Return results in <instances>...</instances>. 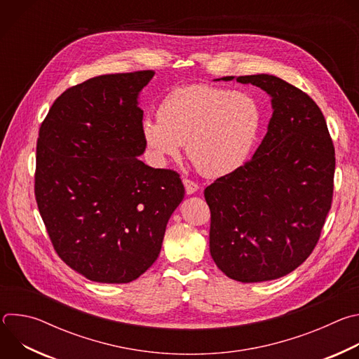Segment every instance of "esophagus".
<instances>
[{"mask_svg": "<svg viewBox=\"0 0 359 359\" xmlns=\"http://www.w3.org/2000/svg\"><path fill=\"white\" fill-rule=\"evenodd\" d=\"M183 184H184V189H186L187 194H193L198 190V184L194 183L193 180H190V179H183Z\"/></svg>", "mask_w": 359, "mask_h": 359, "instance_id": "34e87169", "label": "esophagus"}]
</instances>
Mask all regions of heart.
<instances>
[{
  "mask_svg": "<svg viewBox=\"0 0 359 359\" xmlns=\"http://www.w3.org/2000/svg\"><path fill=\"white\" fill-rule=\"evenodd\" d=\"M263 122L260 104L245 92L210 85L173 89L144 118L142 137L158 163L180 155L182 144L197 170L219 177L238 169L250 156Z\"/></svg>",
  "mask_w": 359,
  "mask_h": 359,
  "instance_id": "heart-1",
  "label": "heart"
}]
</instances>
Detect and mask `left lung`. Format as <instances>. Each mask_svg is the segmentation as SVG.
Wrapping results in <instances>:
<instances>
[{
    "label": "left lung",
    "mask_w": 359,
    "mask_h": 359,
    "mask_svg": "<svg viewBox=\"0 0 359 359\" xmlns=\"http://www.w3.org/2000/svg\"><path fill=\"white\" fill-rule=\"evenodd\" d=\"M236 81L266 90L273 116L254 156L204 189L210 254L227 277L260 283L291 273L316 248L332 203L335 149L305 92L267 74Z\"/></svg>",
    "instance_id": "obj_1"
}]
</instances>
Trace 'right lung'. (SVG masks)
Segmentation results:
<instances>
[{"mask_svg": "<svg viewBox=\"0 0 359 359\" xmlns=\"http://www.w3.org/2000/svg\"><path fill=\"white\" fill-rule=\"evenodd\" d=\"M153 75H100L68 88L39 128V215L61 260L90 281L140 277L184 197L177 172L137 159L146 147L137 97Z\"/></svg>", "mask_w": 359, "mask_h": 359, "instance_id": "1", "label": "right lung"}]
</instances>
